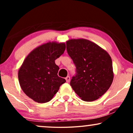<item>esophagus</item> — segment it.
Instances as JSON below:
<instances>
[{"label":"esophagus","instance_id":"34e87169","mask_svg":"<svg viewBox=\"0 0 133 133\" xmlns=\"http://www.w3.org/2000/svg\"><path fill=\"white\" fill-rule=\"evenodd\" d=\"M65 79H66V82H69L70 81V76H67V77H66V78H65Z\"/></svg>","mask_w":133,"mask_h":133}]
</instances>
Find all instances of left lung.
Masks as SVG:
<instances>
[{"label":"left lung","instance_id":"8db88e82","mask_svg":"<svg viewBox=\"0 0 133 133\" xmlns=\"http://www.w3.org/2000/svg\"><path fill=\"white\" fill-rule=\"evenodd\" d=\"M66 51L76 66L70 85L82 100L96 101L103 95L113 81L112 60L106 51L86 39L66 42Z\"/></svg>","mask_w":133,"mask_h":133}]
</instances>
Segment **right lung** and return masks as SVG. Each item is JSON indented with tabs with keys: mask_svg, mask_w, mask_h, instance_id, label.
<instances>
[{
	"mask_svg": "<svg viewBox=\"0 0 133 133\" xmlns=\"http://www.w3.org/2000/svg\"><path fill=\"white\" fill-rule=\"evenodd\" d=\"M64 43L48 42L32 51L23 61L18 72L22 90L38 103L50 101L60 87L66 82L58 76L55 60L65 50Z\"/></svg>",
	"mask_w": 133,
	"mask_h": 133,
	"instance_id": "add662e5",
	"label": "right lung"
}]
</instances>
